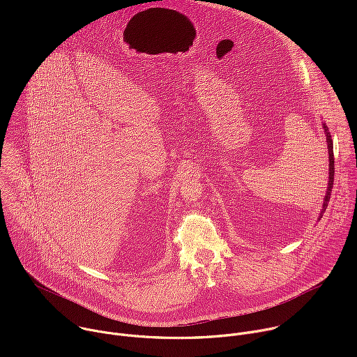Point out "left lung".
Wrapping results in <instances>:
<instances>
[{"label":"left lung","mask_w":357,"mask_h":357,"mask_svg":"<svg viewBox=\"0 0 357 357\" xmlns=\"http://www.w3.org/2000/svg\"><path fill=\"white\" fill-rule=\"evenodd\" d=\"M324 130H325V135H326V142H328V152H329V181H328V189H326V195L324 197V205H322V211L321 215L318 218V220H321V218L324 216L326 208H328V203L331 199V193H332V188H333V175H335V158H333V141L329 132V128L326 127V124H322Z\"/></svg>","instance_id":"obj_1"}]
</instances>
